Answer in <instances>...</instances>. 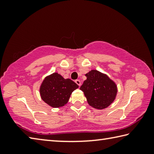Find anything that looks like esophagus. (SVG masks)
Wrapping results in <instances>:
<instances>
[{"label": "esophagus", "instance_id": "esophagus-1", "mask_svg": "<svg viewBox=\"0 0 154 154\" xmlns=\"http://www.w3.org/2000/svg\"><path fill=\"white\" fill-rule=\"evenodd\" d=\"M75 83H77V84L79 85V86H80L81 85V81L79 80V79H77V80H75Z\"/></svg>", "mask_w": 154, "mask_h": 154}]
</instances>
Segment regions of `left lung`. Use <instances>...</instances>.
Listing matches in <instances>:
<instances>
[{"label":"left lung","instance_id":"left-lung-1","mask_svg":"<svg viewBox=\"0 0 154 154\" xmlns=\"http://www.w3.org/2000/svg\"><path fill=\"white\" fill-rule=\"evenodd\" d=\"M87 79L80 87L89 105L97 109H103L116 99L118 88L113 80L106 74L92 70L85 74Z\"/></svg>","mask_w":154,"mask_h":154}]
</instances>
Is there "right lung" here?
Listing matches in <instances>:
<instances>
[{"label":"right lung","instance_id":"right-lung-1","mask_svg":"<svg viewBox=\"0 0 154 154\" xmlns=\"http://www.w3.org/2000/svg\"><path fill=\"white\" fill-rule=\"evenodd\" d=\"M78 88L73 81L54 72L43 79L39 92L44 102L51 107L59 108L66 105L72 92Z\"/></svg>","mask_w":154,"mask_h":154}]
</instances>
